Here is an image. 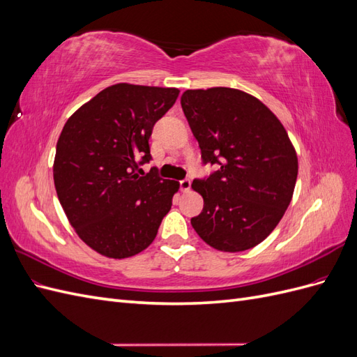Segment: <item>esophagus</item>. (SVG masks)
I'll return each mask as SVG.
<instances>
[{
  "instance_id": "esophagus-1",
  "label": "esophagus",
  "mask_w": 357,
  "mask_h": 357,
  "mask_svg": "<svg viewBox=\"0 0 357 357\" xmlns=\"http://www.w3.org/2000/svg\"><path fill=\"white\" fill-rule=\"evenodd\" d=\"M190 185H192V181L189 178H185V180L180 181V188H181L183 192H189L190 190Z\"/></svg>"
}]
</instances>
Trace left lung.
Here are the masks:
<instances>
[{
  "mask_svg": "<svg viewBox=\"0 0 357 357\" xmlns=\"http://www.w3.org/2000/svg\"><path fill=\"white\" fill-rule=\"evenodd\" d=\"M181 109L205 164L220 168L193 180L204 199L190 223L220 252H244L262 243L294 197L298 156L283 123L256 96L232 88L188 89Z\"/></svg>",
  "mask_w": 357,
  "mask_h": 357,
  "instance_id": "1",
  "label": "left lung"
}]
</instances>
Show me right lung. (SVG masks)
Listing matches in <instances>:
<instances>
[{
	"label": "right lung",
	"instance_id": "add662e5",
	"mask_svg": "<svg viewBox=\"0 0 357 357\" xmlns=\"http://www.w3.org/2000/svg\"><path fill=\"white\" fill-rule=\"evenodd\" d=\"M177 88L109 86L63 125L53 160L59 202L80 240L105 257L125 259L153 243L180 183L144 174L149 138L178 96ZM142 172L139 173V171Z\"/></svg>",
	"mask_w": 357,
	"mask_h": 357
}]
</instances>
